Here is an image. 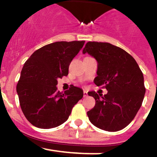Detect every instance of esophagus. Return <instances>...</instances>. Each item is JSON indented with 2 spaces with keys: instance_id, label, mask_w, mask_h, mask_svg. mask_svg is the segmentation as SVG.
<instances>
[{
  "instance_id": "esophagus-1",
  "label": "esophagus",
  "mask_w": 157,
  "mask_h": 157,
  "mask_svg": "<svg viewBox=\"0 0 157 157\" xmlns=\"http://www.w3.org/2000/svg\"><path fill=\"white\" fill-rule=\"evenodd\" d=\"M83 94H84V97H87V95H88V93H87V91L85 90H84Z\"/></svg>"
}]
</instances>
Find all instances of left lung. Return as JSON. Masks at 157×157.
I'll list each match as a JSON object with an SVG mask.
<instances>
[{
	"instance_id": "left-lung-1",
	"label": "left lung",
	"mask_w": 157,
	"mask_h": 157,
	"mask_svg": "<svg viewBox=\"0 0 157 157\" xmlns=\"http://www.w3.org/2000/svg\"><path fill=\"white\" fill-rule=\"evenodd\" d=\"M85 53L98 61L94 84L108 90L103 96L88 92L96 101L87 113L88 119L103 130H122L133 120L141 106L146 90L143 73L128 53L109 43L88 41L83 49Z\"/></svg>"
}]
</instances>
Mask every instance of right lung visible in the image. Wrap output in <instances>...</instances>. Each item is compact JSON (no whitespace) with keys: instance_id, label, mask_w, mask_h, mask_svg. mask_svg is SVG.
Instances as JSON below:
<instances>
[{"instance_id":"add662e5","label":"right lung","mask_w":157,"mask_h":157,"mask_svg":"<svg viewBox=\"0 0 157 157\" xmlns=\"http://www.w3.org/2000/svg\"><path fill=\"white\" fill-rule=\"evenodd\" d=\"M85 41H56L35 51L24 64L17 85L19 104L32 125L52 128L65 122L83 90L73 85L57 90V79L67 76L71 61Z\"/></svg>"}]
</instances>
